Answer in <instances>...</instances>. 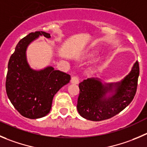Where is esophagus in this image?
<instances>
[{
  "label": "esophagus",
  "mask_w": 147,
  "mask_h": 147,
  "mask_svg": "<svg viewBox=\"0 0 147 147\" xmlns=\"http://www.w3.org/2000/svg\"><path fill=\"white\" fill-rule=\"evenodd\" d=\"M71 82L72 84H79V77L76 76H73L72 77H71Z\"/></svg>",
  "instance_id": "1"
}]
</instances>
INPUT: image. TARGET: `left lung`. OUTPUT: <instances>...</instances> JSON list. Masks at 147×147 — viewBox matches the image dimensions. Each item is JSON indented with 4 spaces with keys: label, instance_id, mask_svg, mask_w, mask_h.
Listing matches in <instances>:
<instances>
[{
    "label": "left lung",
    "instance_id": "8db88e82",
    "mask_svg": "<svg viewBox=\"0 0 147 147\" xmlns=\"http://www.w3.org/2000/svg\"><path fill=\"white\" fill-rule=\"evenodd\" d=\"M139 65L134 64L131 72L117 83L102 84L97 78H89L79 84L77 110L84 118L92 121L109 119L125 109L136 92Z\"/></svg>",
    "mask_w": 147,
    "mask_h": 147
}]
</instances>
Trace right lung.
<instances>
[{
    "label": "right lung",
    "instance_id": "right-lung-1",
    "mask_svg": "<svg viewBox=\"0 0 147 147\" xmlns=\"http://www.w3.org/2000/svg\"><path fill=\"white\" fill-rule=\"evenodd\" d=\"M39 36L50 38L45 32L29 33L19 42L8 64L5 89L8 99L22 115L30 119L48 114L54 95L71 80V76L52 66L36 71L26 60L28 45Z\"/></svg>",
    "mask_w": 147,
    "mask_h": 147
}]
</instances>
